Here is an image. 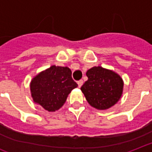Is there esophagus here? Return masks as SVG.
Returning a JSON list of instances; mask_svg holds the SVG:
<instances>
[{"instance_id":"1","label":"esophagus","mask_w":152,"mask_h":152,"mask_svg":"<svg viewBox=\"0 0 152 152\" xmlns=\"http://www.w3.org/2000/svg\"><path fill=\"white\" fill-rule=\"evenodd\" d=\"M83 83H84V81L82 80H79L78 82H77V84H78V86L79 88H80L82 85H83Z\"/></svg>"}]
</instances>
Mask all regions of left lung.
<instances>
[{
    "label": "left lung",
    "instance_id": "8db88e82",
    "mask_svg": "<svg viewBox=\"0 0 152 152\" xmlns=\"http://www.w3.org/2000/svg\"><path fill=\"white\" fill-rule=\"evenodd\" d=\"M86 75L88 80L80 89L91 107L106 110L119 101L124 88L120 75L100 66L90 68Z\"/></svg>",
    "mask_w": 152,
    "mask_h": 152
}]
</instances>
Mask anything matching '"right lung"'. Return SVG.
<instances>
[{
	"label": "right lung",
	"mask_w": 152,
	"mask_h": 152,
	"mask_svg": "<svg viewBox=\"0 0 152 152\" xmlns=\"http://www.w3.org/2000/svg\"><path fill=\"white\" fill-rule=\"evenodd\" d=\"M78 86L68 67L51 66L35 76L30 83L33 101L48 112L60 109L68 94Z\"/></svg>",
	"instance_id": "right-lung-1"
}]
</instances>
